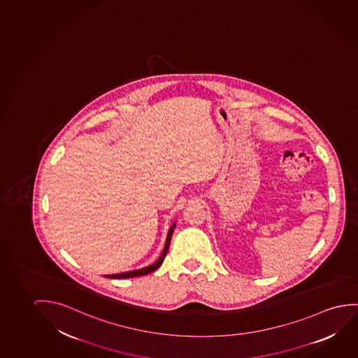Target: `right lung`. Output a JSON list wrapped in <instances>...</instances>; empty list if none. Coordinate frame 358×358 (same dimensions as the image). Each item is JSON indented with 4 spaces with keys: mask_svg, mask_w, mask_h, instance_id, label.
Here are the masks:
<instances>
[{
    "mask_svg": "<svg viewBox=\"0 0 358 358\" xmlns=\"http://www.w3.org/2000/svg\"><path fill=\"white\" fill-rule=\"evenodd\" d=\"M175 227H176V224H172L171 228H170L169 233H167L165 248L162 250V254H161L160 257L157 259L156 262L150 264V266H148V267H144V268H140V270L129 271V272H123V273H117V275H107L106 277H107V278H114V280H117V278H118V280H120V278H133V277L149 275L151 272L157 270L161 264H162V262H164V259H165V256L166 254H167L169 246H170V241H171L172 233H173V230H175Z\"/></svg>",
    "mask_w": 358,
    "mask_h": 358,
    "instance_id": "obj_1",
    "label": "right lung"
}]
</instances>
